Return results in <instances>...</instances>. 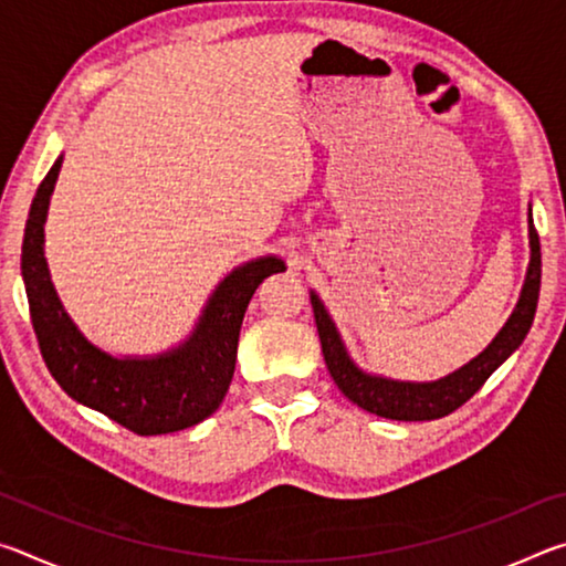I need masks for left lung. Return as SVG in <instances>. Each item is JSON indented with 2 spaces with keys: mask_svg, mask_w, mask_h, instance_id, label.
I'll return each mask as SVG.
<instances>
[{
  "mask_svg": "<svg viewBox=\"0 0 566 566\" xmlns=\"http://www.w3.org/2000/svg\"><path fill=\"white\" fill-rule=\"evenodd\" d=\"M530 244H532V260L530 272H526V282L516 310L512 312L510 322L504 329L496 334V339L486 347L476 359H472L454 375H449L432 385H411V381H391L381 377H369L354 367L347 352L342 347V339L334 324L329 319L324 304L312 294V310L314 322H317L322 354L327 361V369L334 379V385L342 389V395L354 405L371 411V415L385 419H399V421H424V419H439L452 415L464 401L472 399L492 371L510 357V354L520 347L522 339L530 332L536 312V302H539V282H542V252H539V234H536L534 222L530 219Z\"/></svg>",
  "mask_w": 566,
  "mask_h": 566,
  "instance_id": "obj_1",
  "label": "left lung"
}]
</instances>
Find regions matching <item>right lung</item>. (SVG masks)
Here are the masks:
<instances>
[{"label":"right lung","mask_w":566,"mask_h":566,"mask_svg":"<svg viewBox=\"0 0 566 566\" xmlns=\"http://www.w3.org/2000/svg\"><path fill=\"white\" fill-rule=\"evenodd\" d=\"M62 157L46 171L24 227L22 276L42 359L66 395L139 437L179 432L207 419L234 377L239 329L264 276L284 272L276 256L239 266L217 286L185 347L157 359H112L82 337L56 296L44 260V219Z\"/></svg>","instance_id":"1"}]
</instances>
